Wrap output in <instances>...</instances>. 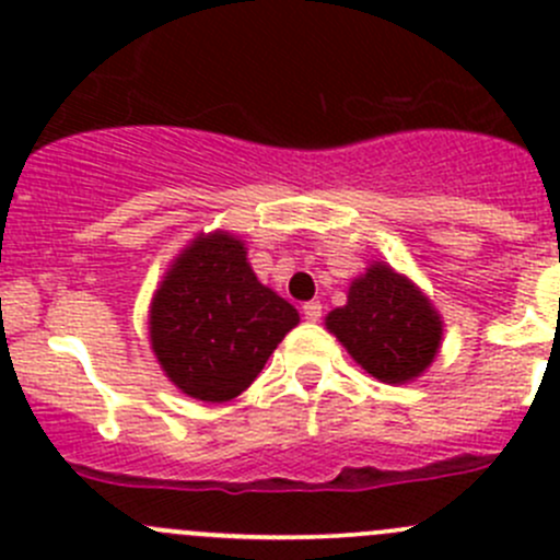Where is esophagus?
<instances>
[{
  "instance_id": "obj_1",
  "label": "esophagus",
  "mask_w": 560,
  "mask_h": 560,
  "mask_svg": "<svg viewBox=\"0 0 560 560\" xmlns=\"http://www.w3.org/2000/svg\"><path fill=\"white\" fill-rule=\"evenodd\" d=\"M303 316H306L308 322H319L322 319V303L319 301L303 303Z\"/></svg>"
}]
</instances>
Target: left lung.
<instances>
[{"label":"left lung","instance_id":"left-lung-1","mask_svg":"<svg viewBox=\"0 0 560 560\" xmlns=\"http://www.w3.org/2000/svg\"><path fill=\"white\" fill-rule=\"evenodd\" d=\"M327 330L387 385L420 376L442 341V322L431 303L387 265H374L352 281L347 306L327 314Z\"/></svg>","mask_w":560,"mask_h":560}]
</instances>
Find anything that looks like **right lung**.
Masks as SVG:
<instances>
[{"instance_id": "add662e5", "label": "right lung", "mask_w": 560, "mask_h": 560, "mask_svg": "<svg viewBox=\"0 0 560 560\" xmlns=\"http://www.w3.org/2000/svg\"><path fill=\"white\" fill-rule=\"evenodd\" d=\"M295 325V308L259 284L244 244L224 233L186 248L151 306V343L165 374L211 404L244 393Z\"/></svg>"}]
</instances>
